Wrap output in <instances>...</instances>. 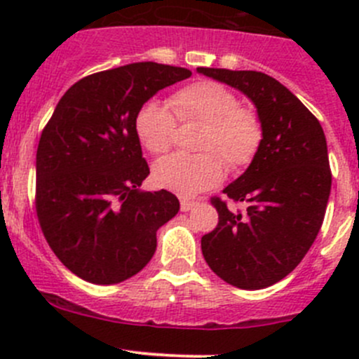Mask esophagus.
Instances as JSON below:
<instances>
[{
  "mask_svg": "<svg viewBox=\"0 0 359 359\" xmlns=\"http://www.w3.org/2000/svg\"><path fill=\"white\" fill-rule=\"evenodd\" d=\"M194 205H196V201L182 200V201H180V210H182V212H189V210H193Z\"/></svg>",
  "mask_w": 359,
  "mask_h": 359,
  "instance_id": "1",
  "label": "esophagus"
}]
</instances>
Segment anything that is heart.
<instances>
[{"instance_id": "b5f03b06", "label": "heart", "mask_w": 359, "mask_h": 359, "mask_svg": "<svg viewBox=\"0 0 359 359\" xmlns=\"http://www.w3.org/2000/svg\"><path fill=\"white\" fill-rule=\"evenodd\" d=\"M170 107L158 100L142 104L135 116V133L144 149L163 154L170 149L180 123H203L196 149L201 154H172L153 166L156 186L180 196H194L222 180L226 161L231 170L247 166L262 142L259 116L238 106L229 88L215 81H196L173 93ZM176 116L172 118L171 112Z\"/></svg>"}]
</instances>
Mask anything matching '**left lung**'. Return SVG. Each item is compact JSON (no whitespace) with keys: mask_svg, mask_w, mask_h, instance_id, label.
Masks as SVG:
<instances>
[{"mask_svg":"<svg viewBox=\"0 0 359 359\" xmlns=\"http://www.w3.org/2000/svg\"><path fill=\"white\" fill-rule=\"evenodd\" d=\"M253 102L262 142L243 175L224 189L248 205L233 213L213 198L219 224L201 238L210 269L243 290L271 287L309 252L325 219L332 187L327 139L320 121L278 79L257 71L198 67Z\"/></svg>","mask_w":359,"mask_h":359,"instance_id":"8db88e82","label":"left lung"}]
</instances>
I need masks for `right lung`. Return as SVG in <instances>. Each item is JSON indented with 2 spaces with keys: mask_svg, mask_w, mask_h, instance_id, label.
Returning a JSON list of instances; mask_svg holds the SVG:
<instances>
[{
  "mask_svg": "<svg viewBox=\"0 0 359 359\" xmlns=\"http://www.w3.org/2000/svg\"><path fill=\"white\" fill-rule=\"evenodd\" d=\"M184 67L135 62L79 79L57 104L36 153V212L60 262L81 280L114 285L156 252V231L177 215L168 191H140L149 166L135 116Z\"/></svg>",
  "mask_w": 359,
  "mask_h": 359,
  "instance_id": "add662e5",
  "label": "right lung"
}]
</instances>
